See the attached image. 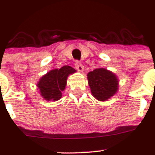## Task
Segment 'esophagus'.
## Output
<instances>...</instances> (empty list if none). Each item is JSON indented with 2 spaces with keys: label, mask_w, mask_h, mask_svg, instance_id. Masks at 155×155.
<instances>
[{
  "label": "esophagus",
  "mask_w": 155,
  "mask_h": 155,
  "mask_svg": "<svg viewBox=\"0 0 155 155\" xmlns=\"http://www.w3.org/2000/svg\"><path fill=\"white\" fill-rule=\"evenodd\" d=\"M75 68H76L78 71H79L80 72H82V71H84V66L82 65L80 61H76L75 62Z\"/></svg>",
  "instance_id": "esophagus-1"
}]
</instances>
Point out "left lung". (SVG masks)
Instances as JSON below:
<instances>
[{
  "instance_id": "left-lung-1",
  "label": "left lung",
  "mask_w": 155,
  "mask_h": 155,
  "mask_svg": "<svg viewBox=\"0 0 155 155\" xmlns=\"http://www.w3.org/2000/svg\"><path fill=\"white\" fill-rule=\"evenodd\" d=\"M91 94L100 101H105L118 90V79L116 75L104 68H98L87 74Z\"/></svg>"
}]
</instances>
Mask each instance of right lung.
<instances>
[{"label":"right lung","instance_id":"1","mask_svg":"<svg viewBox=\"0 0 155 155\" xmlns=\"http://www.w3.org/2000/svg\"><path fill=\"white\" fill-rule=\"evenodd\" d=\"M75 70L70 66H64L61 69L52 70L42 76L37 86L42 98L47 101H57L62 97L61 91L65 89L67 78Z\"/></svg>","mask_w":155,"mask_h":155}]
</instances>
